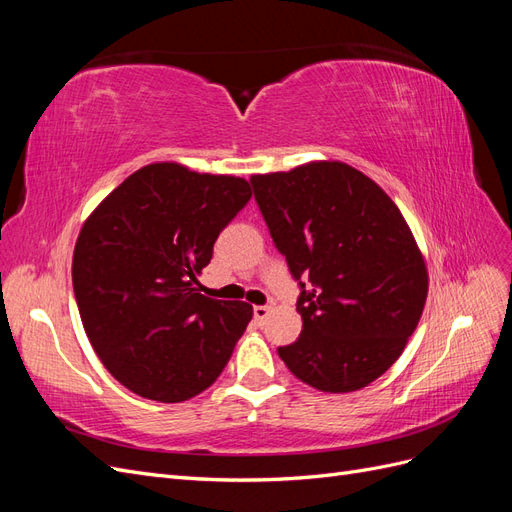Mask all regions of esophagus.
Masks as SVG:
<instances>
[{"mask_svg": "<svg viewBox=\"0 0 512 512\" xmlns=\"http://www.w3.org/2000/svg\"><path fill=\"white\" fill-rule=\"evenodd\" d=\"M254 318H256L258 322L267 320V318H269V307H267V305H254Z\"/></svg>", "mask_w": 512, "mask_h": 512, "instance_id": "34e87169", "label": "esophagus"}]
</instances>
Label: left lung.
Returning a JSON list of instances; mask_svg holds the SVG:
<instances>
[{
    "label": "left lung",
    "mask_w": 512,
    "mask_h": 512,
    "mask_svg": "<svg viewBox=\"0 0 512 512\" xmlns=\"http://www.w3.org/2000/svg\"><path fill=\"white\" fill-rule=\"evenodd\" d=\"M250 183L301 286L303 331L277 354L318 391L363 389L404 352L427 299V267L404 215L344 162H309Z\"/></svg>",
    "instance_id": "1"
}]
</instances>
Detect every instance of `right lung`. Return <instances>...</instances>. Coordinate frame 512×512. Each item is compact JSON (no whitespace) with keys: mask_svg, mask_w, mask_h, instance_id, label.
Wrapping results in <instances>:
<instances>
[{"mask_svg":"<svg viewBox=\"0 0 512 512\" xmlns=\"http://www.w3.org/2000/svg\"><path fill=\"white\" fill-rule=\"evenodd\" d=\"M250 198L241 177L156 162L83 224L72 258L76 305L102 365L132 393L177 404L222 374L252 305L205 297L196 275Z\"/></svg>","mask_w":512,"mask_h":512,"instance_id":"add662e5","label":"right lung"}]
</instances>
